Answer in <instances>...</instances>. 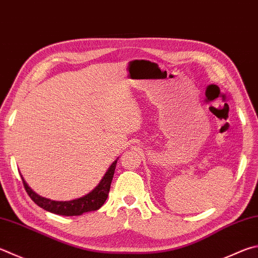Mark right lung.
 Segmentation results:
<instances>
[{
  "label": "right lung",
  "mask_w": 258,
  "mask_h": 258,
  "mask_svg": "<svg viewBox=\"0 0 258 258\" xmlns=\"http://www.w3.org/2000/svg\"><path fill=\"white\" fill-rule=\"evenodd\" d=\"M116 163L117 160L111 163V166L108 168V170H107L105 176L102 177V179L95 189L90 191L89 194L82 196L80 199L72 201H60L59 202V201H51L49 199L41 198V196L36 194L35 191L28 186L22 176L21 179L28 195H29L30 199L41 209L55 214L65 215V217L81 215L86 212H90V211H96L98 209H100L102 207V204L105 203L107 196H108L109 193L111 180H113L114 177Z\"/></svg>",
  "instance_id": "obj_1"
}]
</instances>
